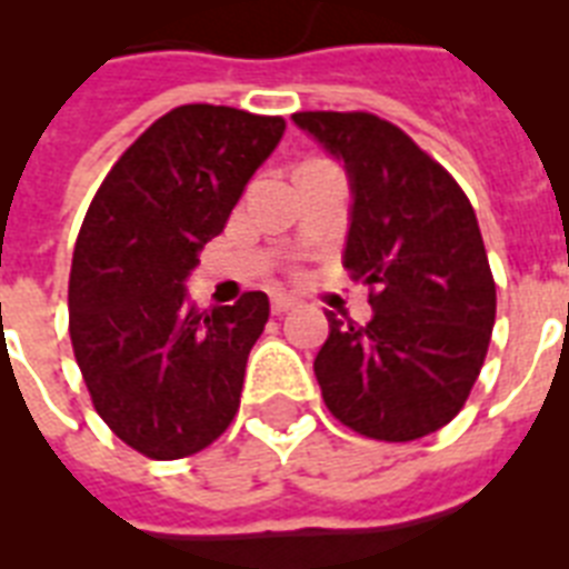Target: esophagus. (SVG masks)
<instances>
[{
    "instance_id": "obj_1",
    "label": "esophagus",
    "mask_w": 569,
    "mask_h": 569,
    "mask_svg": "<svg viewBox=\"0 0 569 569\" xmlns=\"http://www.w3.org/2000/svg\"><path fill=\"white\" fill-rule=\"evenodd\" d=\"M295 307H298V298H292V295H283V292L271 295V312H274V316H283V312L295 310Z\"/></svg>"
}]
</instances>
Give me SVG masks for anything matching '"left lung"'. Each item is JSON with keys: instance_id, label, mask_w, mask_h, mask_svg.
I'll return each mask as SVG.
<instances>
[{"instance_id": "1", "label": "left lung", "mask_w": 569, "mask_h": 569, "mask_svg": "<svg viewBox=\"0 0 569 569\" xmlns=\"http://www.w3.org/2000/svg\"><path fill=\"white\" fill-rule=\"evenodd\" d=\"M292 120L346 162V268L369 286L372 321H339L316 357L321 398L372 440L440 431L467 405L496 321V283L476 209L455 177L396 123L369 111Z\"/></svg>"}]
</instances>
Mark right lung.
I'll return each mask as SVG.
<instances>
[{"label": "right lung", "mask_w": 569, "mask_h": 569, "mask_svg": "<svg viewBox=\"0 0 569 569\" xmlns=\"http://www.w3.org/2000/svg\"><path fill=\"white\" fill-rule=\"evenodd\" d=\"M286 120L180 106L144 129L93 194L70 268V342L93 410L153 460L197 455L239 413L268 295L194 310L186 277Z\"/></svg>", "instance_id": "1"}]
</instances>
